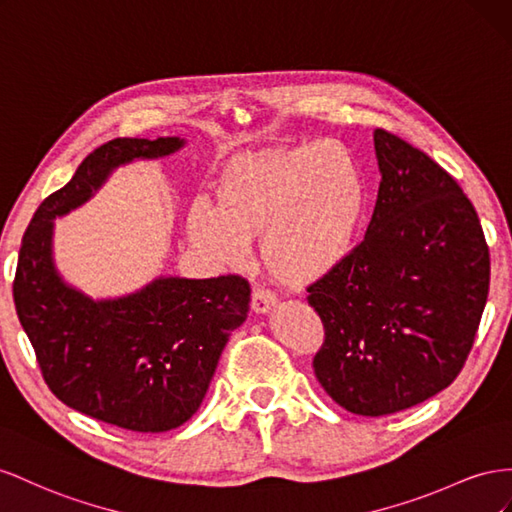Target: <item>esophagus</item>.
<instances>
[{"mask_svg":"<svg viewBox=\"0 0 512 512\" xmlns=\"http://www.w3.org/2000/svg\"><path fill=\"white\" fill-rule=\"evenodd\" d=\"M276 302H279V296H276L272 289L255 287V291H253V302H251L255 313H268Z\"/></svg>","mask_w":512,"mask_h":512,"instance_id":"1","label":"esophagus"}]
</instances>
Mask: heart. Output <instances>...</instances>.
I'll return each mask as SVG.
<instances>
[{"label": "heart", "instance_id": "b5f03b06", "mask_svg": "<svg viewBox=\"0 0 512 512\" xmlns=\"http://www.w3.org/2000/svg\"><path fill=\"white\" fill-rule=\"evenodd\" d=\"M367 210L358 160L339 141L231 165L216 186V208L195 201L188 238L221 266H244L261 238L268 270L289 285H309L352 255Z\"/></svg>", "mask_w": 512, "mask_h": 512}]
</instances>
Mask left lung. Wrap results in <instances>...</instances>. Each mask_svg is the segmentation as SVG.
Here are the masks:
<instances>
[{
    "instance_id": "1",
    "label": "left lung",
    "mask_w": 512,
    "mask_h": 512,
    "mask_svg": "<svg viewBox=\"0 0 512 512\" xmlns=\"http://www.w3.org/2000/svg\"><path fill=\"white\" fill-rule=\"evenodd\" d=\"M382 171L367 236L306 287L324 324L313 371L332 401L386 416L455 382L489 296V246L472 201L412 143L373 130Z\"/></svg>"
}]
</instances>
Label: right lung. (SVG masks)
<instances>
[{
  "mask_svg": "<svg viewBox=\"0 0 512 512\" xmlns=\"http://www.w3.org/2000/svg\"><path fill=\"white\" fill-rule=\"evenodd\" d=\"M182 145L178 137H124L87 154L29 221L12 283L49 390L72 410L139 433L175 429L199 410L231 332L246 319L251 285L238 274L163 276L137 294L94 302L55 272L53 218L90 199L115 167Z\"/></svg>",
  "mask_w": 512,
  "mask_h": 512,
  "instance_id": "add662e5",
  "label": "right lung"
}]
</instances>
